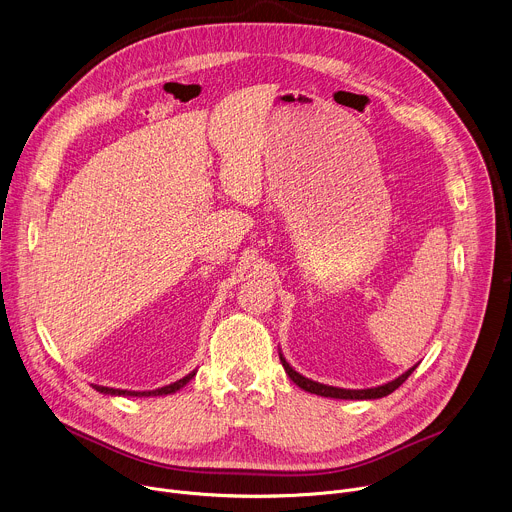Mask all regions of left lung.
I'll list each match as a JSON object with an SVG mask.
<instances>
[{
  "label": "left lung",
  "instance_id": "1",
  "mask_svg": "<svg viewBox=\"0 0 512 512\" xmlns=\"http://www.w3.org/2000/svg\"><path fill=\"white\" fill-rule=\"evenodd\" d=\"M279 360H281V364H283V369H285V373H287V377L294 381L300 389H304V391H308V393H314V395H320V397H332V399H381V397H387V395H391L395 389H399L405 381H407V377L417 369V364L415 367H411L409 371H405L401 377H397V379H393V381H389V383H385V385H379V387H371V389H340V387H330V385H322V383H316V381H312V379H308V377H304V375H300L296 369H291L289 367V362L283 358V354L279 352Z\"/></svg>",
  "mask_w": 512,
  "mask_h": 512
}]
</instances>
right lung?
<instances>
[{"mask_svg": "<svg viewBox=\"0 0 512 512\" xmlns=\"http://www.w3.org/2000/svg\"><path fill=\"white\" fill-rule=\"evenodd\" d=\"M194 375H196V371H192V373H188L184 379H180V381H176V383H170V385H166V387H160V389H156V391H127V389H111V387H101V385H93V389H97L99 393H103V395H123V397H160V395H172V393H176V391H180L186 383H190L192 379H194Z\"/></svg>", "mask_w": 512, "mask_h": 512, "instance_id": "right-lung-1", "label": "right lung"}]
</instances>
